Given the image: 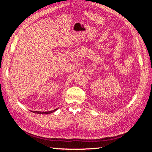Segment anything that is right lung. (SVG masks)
I'll return each instance as SVG.
<instances>
[{
    "mask_svg": "<svg viewBox=\"0 0 152 152\" xmlns=\"http://www.w3.org/2000/svg\"><path fill=\"white\" fill-rule=\"evenodd\" d=\"M58 109H56L53 110H51V111H46V112H41V111H35V110H32L33 113H37V114H43V115H46V114H50V113H52L53 112H55L56 110H58Z\"/></svg>",
    "mask_w": 152,
    "mask_h": 152,
    "instance_id": "obj_1",
    "label": "right lung"
}]
</instances>
